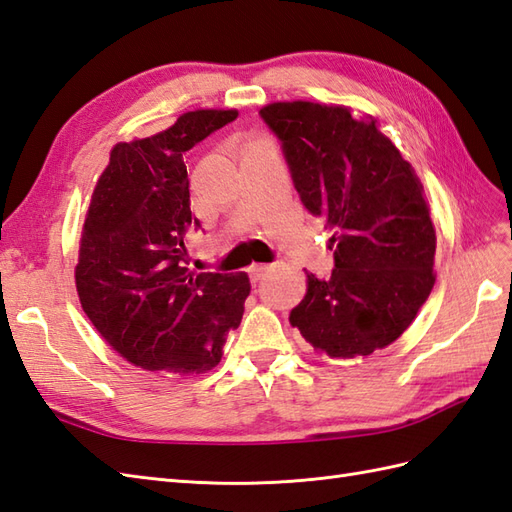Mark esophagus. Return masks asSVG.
<instances>
[{
    "instance_id": "obj_1",
    "label": "esophagus",
    "mask_w": 512,
    "mask_h": 512,
    "mask_svg": "<svg viewBox=\"0 0 512 512\" xmlns=\"http://www.w3.org/2000/svg\"><path fill=\"white\" fill-rule=\"evenodd\" d=\"M247 271H249V278H252V282H258V280H263L267 276L271 267L269 265H252Z\"/></svg>"
}]
</instances>
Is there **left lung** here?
I'll return each mask as SVG.
<instances>
[{"label":"left lung","mask_w":512,"mask_h":512,"mask_svg":"<svg viewBox=\"0 0 512 512\" xmlns=\"http://www.w3.org/2000/svg\"><path fill=\"white\" fill-rule=\"evenodd\" d=\"M260 117L282 141L304 206L332 230L328 280L306 271L291 326L330 358L400 339L432 291L436 232L423 186L371 115L350 106L273 102Z\"/></svg>","instance_id":"1"}]
</instances>
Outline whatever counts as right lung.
I'll use <instances>...</instances> for the list:
<instances>
[{
    "mask_svg": "<svg viewBox=\"0 0 512 512\" xmlns=\"http://www.w3.org/2000/svg\"><path fill=\"white\" fill-rule=\"evenodd\" d=\"M239 117L199 108L147 139L117 143L82 226L76 289L102 339L128 363L178 376L219 365L249 295L245 273H193L184 152Z\"/></svg>",
    "mask_w": 512,
    "mask_h": 512,
    "instance_id": "add662e5",
    "label": "right lung"
}]
</instances>
